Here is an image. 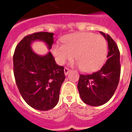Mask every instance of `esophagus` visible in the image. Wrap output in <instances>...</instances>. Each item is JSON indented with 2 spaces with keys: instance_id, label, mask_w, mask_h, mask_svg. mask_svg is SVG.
Here are the masks:
<instances>
[{
  "instance_id": "34e87169",
  "label": "esophagus",
  "mask_w": 132,
  "mask_h": 132,
  "mask_svg": "<svg viewBox=\"0 0 132 132\" xmlns=\"http://www.w3.org/2000/svg\"><path fill=\"white\" fill-rule=\"evenodd\" d=\"M64 74H65V75L66 76V75H68V72L70 71V70L68 69V68H65L64 70Z\"/></svg>"
}]
</instances>
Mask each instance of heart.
<instances>
[{
    "mask_svg": "<svg viewBox=\"0 0 132 132\" xmlns=\"http://www.w3.org/2000/svg\"><path fill=\"white\" fill-rule=\"evenodd\" d=\"M63 44H56L52 54L60 65L75 58L76 65L83 71L91 72L98 70L104 64L107 55L105 39L93 33H75L65 36Z\"/></svg>",
    "mask_w": 132,
    "mask_h": 132,
    "instance_id": "1",
    "label": "heart"
}]
</instances>
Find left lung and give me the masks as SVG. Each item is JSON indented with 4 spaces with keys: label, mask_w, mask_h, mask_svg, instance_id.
<instances>
[{
    "label": "left lung",
    "mask_w": 132,
    "mask_h": 132,
    "mask_svg": "<svg viewBox=\"0 0 132 132\" xmlns=\"http://www.w3.org/2000/svg\"><path fill=\"white\" fill-rule=\"evenodd\" d=\"M108 43L107 60L101 68L91 75H80L78 90L82 101L90 106H100L110 100L120 77V53L108 34L100 31Z\"/></svg>",
    "instance_id": "8db88e82"
}]
</instances>
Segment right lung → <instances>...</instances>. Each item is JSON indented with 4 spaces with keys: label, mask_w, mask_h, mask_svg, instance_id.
<instances>
[{
    "label": "right lung",
    "mask_w": 132,
    "mask_h": 132,
    "mask_svg": "<svg viewBox=\"0 0 132 132\" xmlns=\"http://www.w3.org/2000/svg\"><path fill=\"white\" fill-rule=\"evenodd\" d=\"M54 35L37 32L27 35L16 45L13 55L16 86L25 101L37 110H50L57 105L65 80L64 67L56 64L50 52L42 56L31 48L33 42L41 41L50 50L54 44Z\"/></svg>",
    "instance_id": "add662e5"
}]
</instances>
